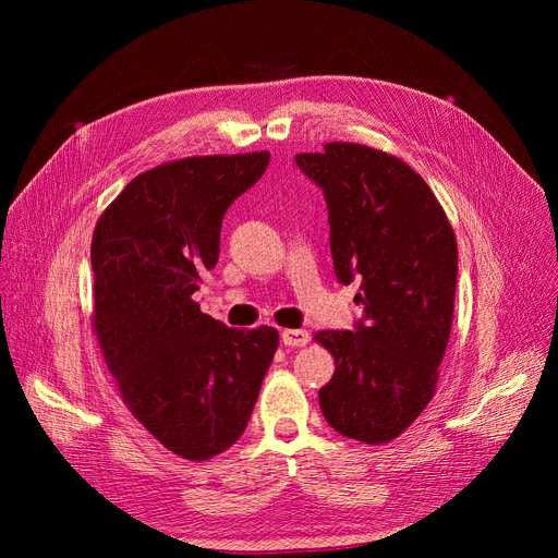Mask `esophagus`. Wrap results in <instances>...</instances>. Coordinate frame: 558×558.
Masks as SVG:
<instances>
[{"instance_id": "esophagus-1", "label": "esophagus", "mask_w": 558, "mask_h": 558, "mask_svg": "<svg viewBox=\"0 0 558 558\" xmlns=\"http://www.w3.org/2000/svg\"><path fill=\"white\" fill-rule=\"evenodd\" d=\"M280 339H282L284 345L301 348V345H305L310 341V332L307 330H282Z\"/></svg>"}]
</instances>
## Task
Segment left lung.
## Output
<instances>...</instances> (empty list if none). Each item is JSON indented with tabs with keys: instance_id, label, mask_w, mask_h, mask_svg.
<instances>
[{
	"instance_id": "obj_1",
	"label": "left lung",
	"mask_w": 558,
	"mask_h": 558,
	"mask_svg": "<svg viewBox=\"0 0 558 558\" xmlns=\"http://www.w3.org/2000/svg\"><path fill=\"white\" fill-rule=\"evenodd\" d=\"M324 190L335 276L360 280L353 330L316 332L335 357L318 391L328 425L362 444L393 441L434 396L452 328L457 242L421 175L385 151L332 142L299 154Z\"/></svg>"
}]
</instances>
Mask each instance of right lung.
I'll use <instances>...</instances> for the list:
<instances>
[{
  "label": "right lung",
  "instance_id": "1",
  "mask_svg": "<svg viewBox=\"0 0 558 558\" xmlns=\"http://www.w3.org/2000/svg\"><path fill=\"white\" fill-rule=\"evenodd\" d=\"M269 151L183 158L144 171L93 234L95 332L133 416L158 441L205 461L244 434L278 330L228 328L192 294L219 259L221 221Z\"/></svg>",
  "mask_w": 558,
  "mask_h": 558
}]
</instances>
